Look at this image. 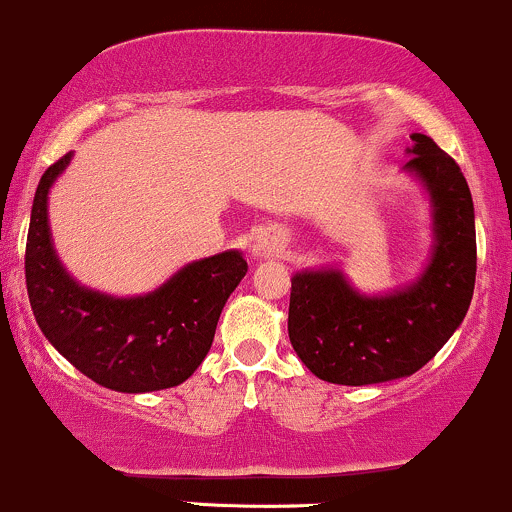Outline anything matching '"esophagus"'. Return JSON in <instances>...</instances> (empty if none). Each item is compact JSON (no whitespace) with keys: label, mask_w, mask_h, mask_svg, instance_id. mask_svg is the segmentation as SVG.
I'll return each mask as SVG.
<instances>
[{"label":"esophagus","mask_w":512,"mask_h":512,"mask_svg":"<svg viewBox=\"0 0 512 512\" xmlns=\"http://www.w3.org/2000/svg\"><path fill=\"white\" fill-rule=\"evenodd\" d=\"M284 235L274 228H262L257 230V235L252 238V255H279L284 250Z\"/></svg>","instance_id":"obj_1"}]
</instances>
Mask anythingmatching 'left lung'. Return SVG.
I'll return each mask as SVG.
<instances>
[{
    "label": "left lung",
    "instance_id": "left-lung-1",
    "mask_svg": "<svg viewBox=\"0 0 512 512\" xmlns=\"http://www.w3.org/2000/svg\"><path fill=\"white\" fill-rule=\"evenodd\" d=\"M403 172L425 189L432 213L428 265L411 284L362 294L338 267L291 277L289 340L318 379L384 384L423 369L469 311L476 282L474 201L462 170L435 140L413 133Z\"/></svg>",
    "mask_w": 512,
    "mask_h": 512
}]
</instances>
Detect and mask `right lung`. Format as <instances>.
Listing matches in <instances>:
<instances>
[{
	"label": "right lung",
	"instance_id": "obj_1",
	"mask_svg": "<svg viewBox=\"0 0 512 512\" xmlns=\"http://www.w3.org/2000/svg\"><path fill=\"white\" fill-rule=\"evenodd\" d=\"M72 153L38 182L26 240V289L50 345L84 376L121 393L172 389L209 355L228 296L245 277L240 250L184 265L155 291L111 296L82 286L53 245L48 194Z\"/></svg>",
	"mask_w": 512,
	"mask_h": 512
}]
</instances>
